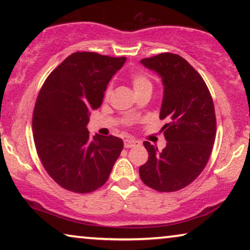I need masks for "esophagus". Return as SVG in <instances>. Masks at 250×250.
<instances>
[{
	"mask_svg": "<svg viewBox=\"0 0 250 250\" xmlns=\"http://www.w3.org/2000/svg\"><path fill=\"white\" fill-rule=\"evenodd\" d=\"M139 145H140V142L136 141V140H133V139L124 140V146H125V148H133V146H139Z\"/></svg>",
	"mask_w": 250,
	"mask_h": 250,
	"instance_id": "34e87169",
	"label": "esophagus"
}]
</instances>
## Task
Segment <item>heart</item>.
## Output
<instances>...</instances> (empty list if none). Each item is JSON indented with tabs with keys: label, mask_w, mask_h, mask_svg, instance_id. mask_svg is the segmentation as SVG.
<instances>
[{
	"label": "heart",
	"mask_w": 250,
	"mask_h": 250,
	"mask_svg": "<svg viewBox=\"0 0 250 250\" xmlns=\"http://www.w3.org/2000/svg\"><path fill=\"white\" fill-rule=\"evenodd\" d=\"M131 82H132V85L133 87H134L135 92H139L143 90V88L146 87H151V82L148 77H146V75H145L143 73H140V71H134V73L131 74ZM111 93V86L110 85H108L107 88H105V92H104V97L108 98L109 95Z\"/></svg>",
	"instance_id": "obj_1"
}]
</instances>
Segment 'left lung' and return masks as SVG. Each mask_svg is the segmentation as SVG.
<instances>
[{"mask_svg":"<svg viewBox=\"0 0 250 250\" xmlns=\"http://www.w3.org/2000/svg\"><path fill=\"white\" fill-rule=\"evenodd\" d=\"M162 77L164 98L160 119L166 146L145 141L149 158L140 166L143 183L159 192H174L192 183L209 159L216 136L214 102L203 77L186 59L160 53L141 60Z\"/></svg>","mask_w":250,"mask_h":250,"instance_id":"8db88e82","label":"left lung"}]
</instances>
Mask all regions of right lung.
I'll return each mask as SVG.
<instances>
[{
  "instance_id": "obj_1",
  "label": "right lung",
  "mask_w": 250,
  "mask_h": 250,
  "mask_svg": "<svg viewBox=\"0 0 250 250\" xmlns=\"http://www.w3.org/2000/svg\"><path fill=\"white\" fill-rule=\"evenodd\" d=\"M126 61L95 52L67 57L44 82L33 112L37 155L47 174L71 192L88 193L107 182L121 155L117 136L91 138L86 125L92 109L104 100L116 71Z\"/></svg>"
}]
</instances>
